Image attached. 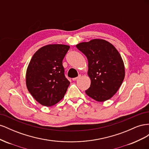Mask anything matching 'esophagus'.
I'll list each match as a JSON object with an SVG mask.
<instances>
[{
  "instance_id": "obj_1",
  "label": "esophagus",
  "mask_w": 149,
  "mask_h": 149,
  "mask_svg": "<svg viewBox=\"0 0 149 149\" xmlns=\"http://www.w3.org/2000/svg\"><path fill=\"white\" fill-rule=\"evenodd\" d=\"M81 75L79 74V75H78V77H76V78H73V81H76V80H77V79H79V78H81Z\"/></svg>"
}]
</instances>
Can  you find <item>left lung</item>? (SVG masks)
Returning <instances> with one entry per match:
<instances>
[{
  "label": "left lung",
  "mask_w": 149,
  "mask_h": 149,
  "mask_svg": "<svg viewBox=\"0 0 149 149\" xmlns=\"http://www.w3.org/2000/svg\"><path fill=\"white\" fill-rule=\"evenodd\" d=\"M88 60L90 87L87 95L99 102L109 100L118 91L125 76L121 56L111 43L104 40L93 39L76 45Z\"/></svg>",
  "instance_id": "8db88e82"
}]
</instances>
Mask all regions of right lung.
<instances>
[{
	"mask_svg": "<svg viewBox=\"0 0 149 149\" xmlns=\"http://www.w3.org/2000/svg\"><path fill=\"white\" fill-rule=\"evenodd\" d=\"M70 49L66 45H48L31 58L26 73V85L35 100L45 106L63 98L70 82L65 76L63 60Z\"/></svg>",
	"mask_w": 149,
	"mask_h": 149,
	"instance_id": "add662e5",
	"label": "right lung"
}]
</instances>
